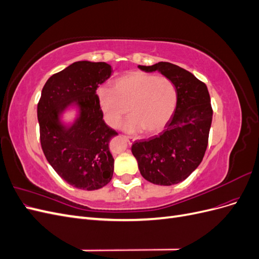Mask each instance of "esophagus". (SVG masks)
<instances>
[{"label": "esophagus", "instance_id": "1", "mask_svg": "<svg viewBox=\"0 0 259 259\" xmlns=\"http://www.w3.org/2000/svg\"><path fill=\"white\" fill-rule=\"evenodd\" d=\"M124 139L126 140V142H127L130 145H132L133 142H134V140H135L134 137H131V136H124Z\"/></svg>", "mask_w": 259, "mask_h": 259}]
</instances>
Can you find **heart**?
Listing matches in <instances>:
<instances>
[{"label": "heart", "mask_w": 259, "mask_h": 259, "mask_svg": "<svg viewBox=\"0 0 259 259\" xmlns=\"http://www.w3.org/2000/svg\"><path fill=\"white\" fill-rule=\"evenodd\" d=\"M97 99L109 126H119L128 111L132 115L123 125L125 131L155 134L174 114L177 90L166 76L132 72L116 79L112 89H98Z\"/></svg>", "instance_id": "heart-1"}]
</instances>
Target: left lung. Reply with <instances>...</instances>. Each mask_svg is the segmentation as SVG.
<instances>
[{"label": "left lung", "mask_w": 259, "mask_h": 259, "mask_svg": "<svg viewBox=\"0 0 259 259\" xmlns=\"http://www.w3.org/2000/svg\"><path fill=\"white\" fill-rule=\"evenodd\" d=\"M145 72L159 71L176 86L174 114L159 135L135 142L132 153L142 176L154 185L183 182L197 168L205 154L213 119L206 85L191 72L170 62L138 66Z\"/></svg>", "instance_id": "left-lung-1"}]
</instances>
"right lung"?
Returning a JSON list of instances; mask_svg holds the SVG:
<instances>
[{"label": "right lung", "mask_w": 259, "mask_h": 259, "mask_svg": "<svg viewBox=\"0 0 259 259\" xmlns=\"http://www.w3.org/2000/svg\"><path fill=\"white\" fill-rule=\"evenodd\" d=\"M112 74L106 62L76 61L46 81L37 104L40 139L46 160L77 189L97 190L110 183L114 160L109 142L117 133L103 120L98 85ZM70 106L78 110L71 125L61 121Z\"/></svg>", "instance_id": "obj_1"}]
</instances>
